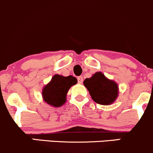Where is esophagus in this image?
<instances>
[{
    "mask_svg": "<svg viewBox=\"0 0 153 153\" xmlns=\"http://www.w3.org/2000/svg\"><path fill=\"white\" fill-rule=\"evenodd\" d=\"M83 77L82 76H79V77H78V83H83Z\"/></svg>",
    "mask_w": 153,
    "mask_h": 153,
    "instance_id": "1",
    "label": "esophagus"
}]
</instances>
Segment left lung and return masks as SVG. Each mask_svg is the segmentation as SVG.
Listing matches in <instances>:
<instances>
[{"label": "left lung", "instance_id": "obj_1", "mask_svg": "<svg viewBox=\"0 0 153 153\" xmlns=\"http://www.w3.org/2000/svg\"><path fill=\"white\" fill-rule=\"evenodd\" d=\"M83 84L87 88L92 100L102 105H108L115 102L118 94V86L115 82L107 79L100 72L91 78H86Z\"/></svg>", "mask_w": 153, "mask_h": 153}]
</instances>
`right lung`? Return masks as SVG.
<instances>
[{"instance_id": "1", "label": "right lung", "mask_w": 153, "mask_h": 153, "mask_svg": "<svg viewBox=\"0 0 153 153\" xmlns=\"http://www.w3.org/2000/svg\"><path fill=\"white\" fill-rule=\"evenodd\" d=\"M78 80L70 75L64 77L55 75L43 89V100L51 106L59 107L66 102V95L69 88L76 84Z\"/></svg>"}]
</instances>
